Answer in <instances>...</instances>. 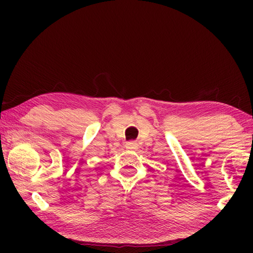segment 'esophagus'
Returning a JSON list of instances; mask_svg holds the SVG:
<instances>
[{"mask_svg": "<svg viewBox=\"0 0 253 253\" xmlns=\"http://www.w3.org/2000/svg\"><path fill=\"white\" fill-rule=\"evenodd\" d=\"M126 147L127 148V150H137L138 147V144L136 143V141H127V143L126 144Z\"/></svg>", "mask_w": 253, "mask_h": 253, "instance_id": "obj_1", "label": "esophagus"}]
</instances>
